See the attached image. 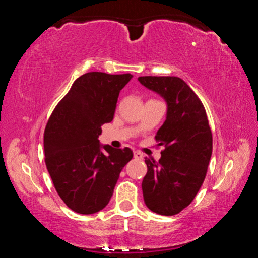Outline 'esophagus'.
Masks as SVG:
<instances>
[{"label":"esophagus","instance_id":"1","mask_svg":"<svg viewBox=\"0 0 258 258\" xmlns=\"http://www.w3.org/2000/svg\"><path fill=\"white\" fill-rule=\"evenodd\" d=\"M134 158L141 160V159H143V154L140 151H134Z\"/></svg>","mask_w":258,"mask_h":258}]
</instances>
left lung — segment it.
<instances>
[{
    "mask_svg": "<svg viewBox=\"0 0 258 258\" xmlns=\"http://www.w3.org/2000/svg\"><path fill=\"white\" fill-rule=\"evenodd\" d=\"M138 80L167 104L166 120L155 137L165 150L158 163L146 158L143 199L150 211L172 216L189 206L203 185L212 157V131L202 101L181 78L141 76Z\"/></svg>",
    "mask_w": 258,
    "mask_h": 258,
    "instance_id": "8db88e82",
    "label": "left lung"
}]
</instances>
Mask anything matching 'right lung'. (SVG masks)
Returning <instances> with one entry per match:
<instances>
[{"instance_id":"right-lung-1","label":"right lung","mask_w":258,"mask_h":258,"mask_svg":"<svg viewBox=\"0 0 258 258\" xmlns=\"http://www.w3.org/2000/svg\"><path fill=\"white\" fill-rule=\"evenodd\" d=\"M132 77L84 74L56 104L46 124V168L60 198L78 214L89 215L107 206L121 169L133 158L130 148L115 149L98 140L101 126L113 118L120 90Z\"/></svg>"}]
</instances>
